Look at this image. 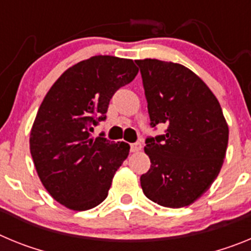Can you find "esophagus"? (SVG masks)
Here are the masks:
<instances>
[{
  "mask_svg": "<svg viewBox=\"0 0 251 251\" xmlns=\"http://www.w3.org/2000/svg\"><path fill=\"white\" fill-rule=\"evenodd\" d=\"M141 150H142L141 142H136V143H132V145H130V151H132V152H139Z\"/></svg>",
  "mask_w": 251,
  "mask_h": 251,
  "instance_id": "obj_1",
  "label": "esophagus"
}]
</instances>
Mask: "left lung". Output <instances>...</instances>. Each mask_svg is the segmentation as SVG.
<instances>
[{
	"mask_svg": "<svg viewBox=\"0 0 251 251\" xmlns=\"http://www.w3.org/2000/svg\"><path fill=\"white\" fill-rule=\"evenodd\" d=\"M141 69L151 126L165 134L146 139L151 168L141 176L143 194L165 207L191 205L223 167L229 127L220 103L194 72L157 59L136 60Z\"/></svg>",
	"mask_w": 251,
	"mask_h": 251,
	"instance_id": "8db88e82",
	"label": "left lung"
}]
</instances>
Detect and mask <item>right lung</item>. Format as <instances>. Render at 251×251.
<instances>
[{"label": "right lung", "mask_w": 251, "mask_h": 251, "mask_svg": "<svg viewBox=\"0 0 251 251\" xmlns=\"http://www.w3.org/2000/svg\"><path fill=\"white\" fill-rule=\"evenodd\" d=\"M138 74L133 60L109 55L75 64L51 86L30 133L36 172L52 199L74 211L98 206L129 154L126 142L92 138L114 93Z\"/></svg>", "instance_id": "right-lung-1"}]
</instances>
